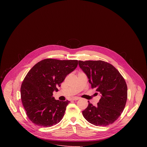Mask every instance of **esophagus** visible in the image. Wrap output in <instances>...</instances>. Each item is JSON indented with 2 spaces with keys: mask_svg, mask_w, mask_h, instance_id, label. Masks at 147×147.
Wrapping results in <instances>:
<instances>
[{
  "mask_svg": "<svg viewBox=\"0 0 147 147\" xmlns=\"http://www.w3.org/2000/svg\"><path fill=\"white\" fill-rule=\"evenodd\" d=\"M80 99V98H79L78 96H74V97L72 98V100H78Z\"/></svg>",
  "mask_w": 147,
  "mask_h": 147,
  "instance_id": "esophagus-1",
  "label": "esophagus"
}]
</instances>
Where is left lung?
<instances>
[{
	"label": "left lung",
	"instance_id": "left-lung-1",
	"mask_svg": "<svg viewBox=\"0 0 147 147\" xmlns=\"http://www.w3.org/2000/svg\"><path fill=\"white\" fill-rule=\"evenodd\" d=\"M78 65L87 76L91 88L101 94L96 107L88 101L83 116L97 126L112 124L121 115L126 103L127 87L124 78L113 65L102 60H79Z\"/></svg>",
	"mask_w": 147,
	"mask_h": 147
}]
</instances>
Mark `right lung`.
<instances>
[{
  "label": "right lung",
  "instance_id": "1",
  "mask_svg": "<svg viewBox=\"0 0 147 147\" xmlns=\"http://www.w3.org/2000/svg\"><path fill=\"white\" fill-rule=\"evenodd\" d=\"M77 60L46 59L34 65L21 86V98L29 119L35 124L51 127L59 123L65 115L69 100L60 101L53 92L66 77L76 69Z\"/></svg>",
  "mask_w": 147,
  "mask_h": 147
}]
</instances>
